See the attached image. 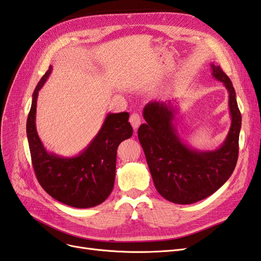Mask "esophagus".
I'll use <instances>...</instances> for the list:
<instances>
[{
    "label": "esophagus",
    "instance_id": "34e87169",
    "mask_svg": "<svg viewBox=\"0 0 261 261\" xmlns=\"http://www.w3.org/2000/svg\"><path fill=\"white\" fill-rule=\"evenodd\" d=\"M129 121H130L131 125L133 126V129H135V131H137L139 125L141 124V117H140L138 113H133V115H131Z\"/></svg>",
    "mask_w": 261,
    "mask_h": 261
}]
</instances>
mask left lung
<instances>
[{
	"label": "left lung",
	"mask_w": 261,
	"mask_h": 261,
	"mask_svg": "<svg viewBox=\"0 0 261 261\" xmlns=\"http://www.w3.org/2000/svg\"><path fill=\"white\" fill-rule=\"evenodd\" d=\"M212 76L228 91L230 128L215 150L192 148L179 137L175 126L178 107L172 100L146 103L145 123L138 130L153 183L159 194L175 204H193L215 193L230 177L238 159L242 115L236 92L228 76L212 64Z\"/></svg>",
	"instance_id": "obj_1"
}]
</instances>
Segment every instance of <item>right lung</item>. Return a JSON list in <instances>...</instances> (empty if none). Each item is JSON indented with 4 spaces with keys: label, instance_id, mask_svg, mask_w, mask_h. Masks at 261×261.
Masks as SVG:
<instances>
[{
    "label": "right lung",
    "instance_id": "obj_1",
    "mask_svg": "<svg viewBox=\"0 0 261 261\" xmlns=\"http://www.w3.org/2000/svg\"><path fill=\"white\" fill-rule=\"evenodd\" d=\"M51 69L50 65L33 92L26 122L33 168L39 184L53 198L76 208H89L105 202L113 190L117 149L133 133L129 113L109 112L95 138L77 155L62 156L48 152L37 135L35 121L38 91Z\"/></svg>",
    "mask_w": 261,
    "mask_h": 261
}]
</instances>
